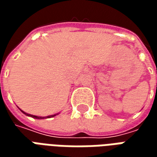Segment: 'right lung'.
<instances>
[{
    "instance_id": "right-lung-1",
    "label": "right lung",
    "mask_w": 157,
    "mask_h": 157,
    "mask_svg": "<svg viewBox=\"0 0 157 157\" xmlns=\"http://www.w3.org/2000/svg\"><path fill=\"white\" fill-rule=\"evenodd\" d=\"M19 109V108H18ZM20 110H21V112L22 113H24V114H25V115H27V116H29V117H32V118H36V119H44V118H53V117H55V116H56V115H58L59 113H55V114H53V115H48V116H46V117H39V116H36V115H32V114H29V113H25L24 112V111H22V109H20Z\"/></svg>"
}]
</instances>
